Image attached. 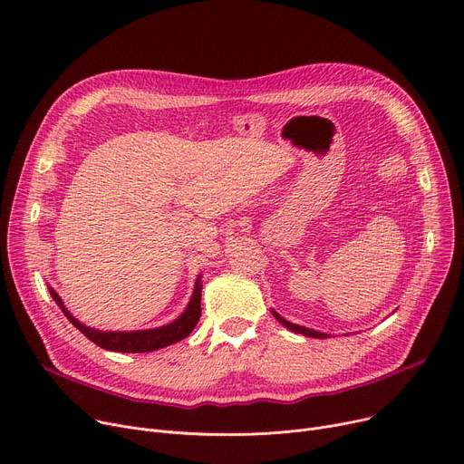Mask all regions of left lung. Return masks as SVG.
Wrapping results in <instances>:
<instances>
[{
	"mask_svg": "<svg viewBox=\"0 0 464 464\" xmlns=\"http://www.w3.org/2000/svg\"><path fill=\"white\" fill-rule=\"evenodd\" d=\"M273 315L275 318L284 325V327H287L289 331H294V333H299V334H304V336H310V338H329V334H325V333H320V331H314V329H308V327H303V325H295V324H291V322H287V320H284L282 315L278 314V312H275L273 310Z\"/></svg>",
	"mask_w": 464,
	"mask_h": 464,
	"instance_id": "obj_1",
	"label": "left lung"
}]
</instances>
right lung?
<instances>
[{
	"instance_id": "right-lung-1",
	"label": "right lung",
	"mask_w": 464,
	"mask_h": 464,
	"mask_svg": "<svg viewBox=\"0 0 464 464\" xmlns=\"http://www.w3.org/2000/svg\"><path fill=\"white\" fill-rule=\"evenodd\" d=\"M51 295L56 301V304L62 308V312L65 314V318L75 325L88 340H92L93 344H97L103 350H111V352H124V353H144V352H154V350H161L165 346H170L175 343H180L182 338H186L195 325H198L199 318H201V276L195 282V289L193 295L189 299V304L186 306V310L179 315L175 322H170L163 327L158 329H146V331H97L92 327L82 325L79 320H75V315H71V312L63 306L60 295L53 287Z\"/></svg>"
}]
</instances>
